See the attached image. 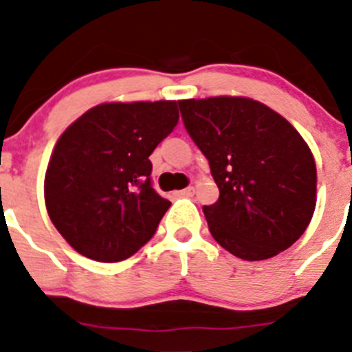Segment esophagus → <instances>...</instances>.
Masks as SVG:
<instances>
[{"instance_id": "34e87169", "label": "esophagus", "mask_w": 352, "mask_h": 352, "mask_svg": "<svg viewBox=\"0 0 352 352\" xmlns=\"http://www.w3.org/2000/svg\"><path fill=\"white\" fill-rule=\"evenodd\" d=\"M194 192H196V189H194V187H187V189L179 190V192H177V196H180V197H190V196H194Z\"/></svg>"}]
</instances>
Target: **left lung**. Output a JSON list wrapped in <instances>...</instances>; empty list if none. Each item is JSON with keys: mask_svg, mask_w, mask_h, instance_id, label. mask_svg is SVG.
Masks as SVG:
<instances>
[{"mask_svg": "<svg viewBox=\"0 0 352 352\" xmlns=\"http://www.w3.org/2000/svg\"><path fill=\"white\" fill-rule=\"evenodd\" d=\"M179 107L219 189L202 208L212 239L243 261L289 248L317 204V166L300 133L247 97L190 98Z\"/></svg>", "mask_w": 352, "mask_h": 352, "instance_id": "obj_1", "label": "left lung"}]
</instances>
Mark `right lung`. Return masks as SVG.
Returning a JSON list of instances; mask_svg holds the SVG:
<instances>
[{
	"label": "right lung",
	"instance_id": "1",
	"mask_svg": "<svg viewBox=\"0 0 352 352\" xmlns=\"http://www.w3.org/2000/svg\"><path fill=\"white\" fill-rule=\"evenodd\" d=\"M177 122L175 100L110 102L61 134L45 172V208L78 254L119 262L155 235L172 202L151 186L150 155Z\"/></svg>",
	"mask_w": 352,
	"mask_h": 352
}]
</instances>
